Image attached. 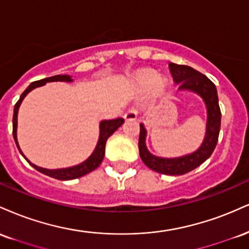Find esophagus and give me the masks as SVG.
Here are the masks:
<instances>
[{"mask_svg":"<svg viewBox=\"0 0 249 249\" xmlns=\"http://www.w3.org/2000/svg\"><path fill=\"white\" fill-rule=\"evenodd\" d=\"M124 118V120H127V121H128V120H136L137 119V109H136V108H134V107L129 108V109L125 112Z\"/></svg>","mask_w":249,"mask_h":249,"instance_id":"obj_1","label":"esophagus"}]
</instances>
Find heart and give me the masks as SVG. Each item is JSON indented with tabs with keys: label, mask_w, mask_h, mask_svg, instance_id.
Masks as SVG:
<instances>
[{
	"label": "heart",
	"mask_w": 249,
	"mask_h": 249,
	"mask_svg": "<svg viewBox=\"0 0 249 249\" xmlns=\"http://www.w3.org/2000/svg\"><path fill=\"white\" fill-rule=\"evenodd\" d=\"M140 86L143 89H148V87L155 85V94H162L164 92V83L163 81H157V75L154 73H144L139 78Z\"/></svg>",
	"instance_id": "heart-1"
}]
</instances>
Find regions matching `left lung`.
I'll list each match as a JSON object with an SVG mask.
<instances>
[{
	"label": "left lung",
	"mask_w": 249,
	"mask_h": 249,
	"mask_svg": "<svg viewBox=\"0 0 249 249\" xmlns=\"http://www.w3.org/2000/svg\"><path fill=\"white\" fill-rule=\"evenodd\" d=\"M169 67H170L172 79L178 85V89L191 90L199 95L205 102L207 112L205 137L200 147L194 153L180 157H174V159H164V157L155 156L148 150L145 145L147 129L144 128V124H140L139 149L141 160L149 169L159 174L176 176V175H184L192 171L211 156L218 142L221 113L215 85L206 75L186 65H177V64L170 63Z\"/></svg>",
	"instance_id": "left-lung-1"
}]
</instances>
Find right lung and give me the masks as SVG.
Segmentation results:
<instances>
[{"label": "right lung", "instance_id": "1", "mask_svg": "<svg viewBox=\"0 0 249 249\" xmlns=\"http://www.w3.org/2000/svg\"><path fill=\"white\" fill-rule=\"evenodd\" d=\"M52 81H65V83H72L73 79L70 77V75L64 74V75H53V77H50L46 79H42V80L38 81H34L29 85V87L26 89L24 92L22 93L20 95L19 100L16 102L14 108V118H13V135H14V140L15 143H16L17 148H18L19 153L22 154V156L28 160V163L31 166H34L37 171L42 172V174L46 175V176L55 178V179L59 180H70V179H75V178L83 177L85 175L89 174L90 171L95 170L99 165L101 164L102 160H104L105 156V147H106V141L108 140L112 134L118 129L119 127H121L122 124L124 122V120L122 118H118V119H113V120H102L99 124V128H100V134H99V140L98 143H96V147L90 156L86 160H84L83 163L80 164L74 165V166H70V168H63V169H45V168H40V166H37L29 160L26 157L24 156V154L22 153L20 150L19 145H18V141H17V114H18V109L20 104H22L23 99L25 98L26 94L29 92H31L32 89H35L36 87H40L44 86L46 83H52Z\"/></svg>", "mask_w": 249, "mask_h": 249}]
</instances>
